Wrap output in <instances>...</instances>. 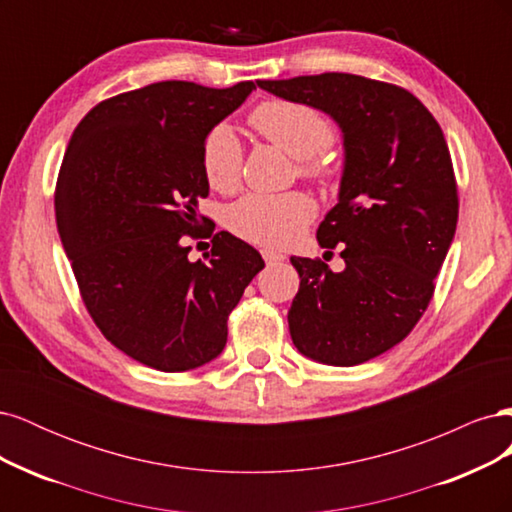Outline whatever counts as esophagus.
Here are the masks:
<instances>
[{
    "label": "esophagus",
    "mask_w": 512,
    "mask_h": 512,
    "mask_svg": "<svg viewBox=\"0 0 512 512\" xmlns=\"http://www.w3.org/2000/svg\"><path fill=\"white\" fill-rule=\"evenodd\" d=\"M262 258H265L267 265H277V262H282L286 256L280 252H273V250H262Z\"/></svg>",
    "instance_id": "esophagus-1"
}]
</instances>
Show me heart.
<instances>
[{
    "instance_id": "obj_1",
    "label": "heart",
    "mask_w": 512,
    "mask_h": 512,
    "mask_svg": "<svg viewBox=\"0 0 512 512\" xmlns=\"http://www.w3.org/2000/svg\"><path fill=\"white\" fill-rule=\"evenodd\" d=\"M250 126L297 158V173L305 179L329 181L333 164L324 156L335 141V126L314 106L294 100H267L250 115ZM243 147L228 123L213 126L200 143V168L215 192H232L241 179ZM316 203L305 192L245 194L226 211V224L235 235L269 247L297 241L314 220Z\"/></svg>"
}]
</instances>
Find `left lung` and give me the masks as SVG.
Returning <instances> with one entry per match:
<instances>
[{
    "mask_svg": "<svg viewBox=\"0 0 512 512\" xmlns=\"http://www.w3.org/2000/svg\"><path fill=\"white\" fill-rule=\"evenodd\" d=\"M258 87L320 108L344 132L339 203L318 243L339 245L346 269L292 256L301 286L288 327L309 359L365 363L408 337L436 290L459 215L451 151L425 104L393 83L324 72Z\"/></svg>",
    "mask_w": 512,
    "mask_h": 512,
    "instance_id": "obj_1",
    "label": "left lung"
}]
</instances>
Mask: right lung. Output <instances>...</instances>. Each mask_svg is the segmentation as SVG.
<instances>
[{"label": "right lung", "mask_w": 512, "mask_h": 512, "mask_svg": "<svg viewBox=\"0 0 512 512\" xmlns=\"http://www.w3.org/2000/svg\"><path fill=\"white\" fill-rule=\"evenodd\" d=\"M256 85L162 81L102 100L76 126L55 185L57 230L100 333L147 367L188 371L218 356L228 316L265 267L230 232H200L203 136ZM212 239L190 263L184 237Z\"/></svg>", "instance_id": "obj_1"}]
</instances>
